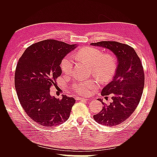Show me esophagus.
Returning <instances> with one entry per match:
<instances>
[{
    "label": "esophagus",
    "instance_id": "1",
    "mask_svg": "<svg viewBox=\"0 0 157 157\" xmlns=\"http://www.w3.org/2000/svg\"><path fill=\"white\" fill-rule=\"evenodd\" d=\"M78 99L79 100H81V101H88V98H78Z\"/></svg>",
    "mask_w": 157,
    "mask_h": 157
}]
</instances>
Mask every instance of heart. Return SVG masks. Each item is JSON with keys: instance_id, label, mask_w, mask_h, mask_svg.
<instances>
[{"instance_id": "obj_1", "label": "heart", "mask_w": 157, "mask_h": 157, "mask_svg": "<svg viewBox=\"0 0 157 157\" xmlns=\"http://www.w3.org/2000/svg\"><path fill=\"white\" fill-rule=\"evenodd\" d=\"M73 56L76 61H83L90 65L92 73L102 80L111 78L115 73L117 61L115 57L110 54H103L99 49L87 47L78 50ZM74 59L71 55L66 56L61 61V68L65 74L72 73ZM98 87V82L91 80H82L73 84L72 89L80 94L89 95Z\"/></svg>"}]
</instances>
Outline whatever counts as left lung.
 <instances>
[{
    "mask_svg": "<svg viewBox=\"0 0 157 157\" xmlns=\"http://www.w3.org/2000/svg\"><path fill=\"white\" fill-rule=\"evenodd\" d=\"M113 52L118 60L115 75L104 87L102 96L111 97L113 102L105 105L102 110L94 115L100 124L114 126L121 124L134 112L143 94L145 74L139 56L132 47L116 41H101L91 43Z\"/></svg>",
    "mask_w": 157,
    "mask_h": 157,
    "instance_id": "8db88e82",
    "label": "left lung"
}]
</instances>
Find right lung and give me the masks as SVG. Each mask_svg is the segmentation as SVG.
<instances>
[{
    "instance_id": "right-lung-1",
    "label": "right lung",
    "mask_w": 157,
    "mask_h": 157,
    "mask_svg": "<svg viewBox=\"0 0 157 157\" xmlns=\"http://www.w3.org/2000/svg\"><path fill=\"white\" fill-rule=\"evenodd\" d=\"M75 46L42 40L28 47L18 60L14 77L18 99L27 115L42 126H57L70 116L75 99L65 95L57 99L51 96L50 88L56 86L61 61Z\"/></svg>"
}]
</instances>
